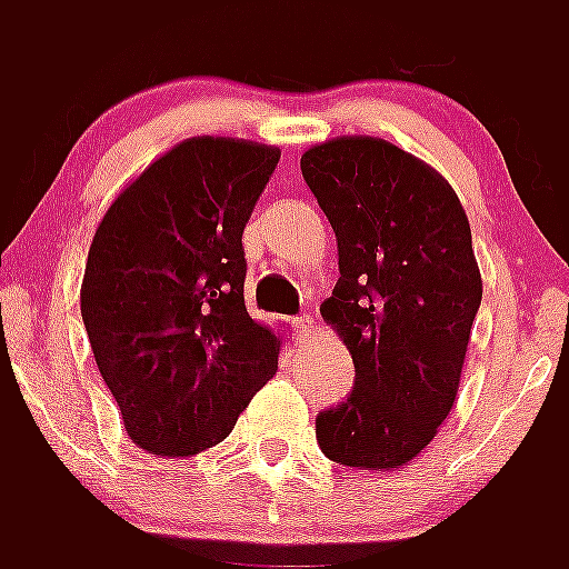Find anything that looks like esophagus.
Returning a JSON list of instances; mask_svg holds the SVG:
<instances>
[{
	"mask_svg": "<svg viewBox=\"0 0 569 569\" xmlns=\"http://www.w3.org/2000/svg\"><path fill=\"white\" fill-rule=\"evenodd\" d=\"M293 328L301 339H308V336L313 333V319H310V316H299V319H293Z\"/></svg>",
	"mask_w": 569,
	"mask_h": 569,
	"instance_id": "obj_1",
	"label": "esophagus"
}]
</instances>
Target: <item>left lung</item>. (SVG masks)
Segmentation results:
<instances>
[{"label": "left lung", "mask_w": 569, "mask_h": 569, "mask_svg": "<svg viewBox=\"0 0 569 569\" xmlns=\"http://www.w3.org/2000/svg\"><path fill=\"white\" fill-rule=\"evenodd\" d=\"M301 176L339 241L321 319L356 365L353 393L316 419V439L341 467L396 470L456 405L481 305L470 222L439 170L376 136L313 144Z\"/></svg>", "instance_id": "8db88e82"}]
</instances>
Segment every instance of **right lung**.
<instances>
[{
	"label": "right lung",
	"mask_w": 569,
	"mask_h": 569,
	"mask_svg": "<svg viewBox=\"0 0 569 569\" xmlns=\"http://www.w3.org/2000/svg\"><path fill=\"white\" fill-rule=\"evenodd\" d=\"M273 144L193 136L119 190L88 250L82 321L133 445L196 456L224 441L279 370L281 339L244 308L241 233Z\"/></svg>",
	"instance_id": "right-lung-1"
}]
</instances>
